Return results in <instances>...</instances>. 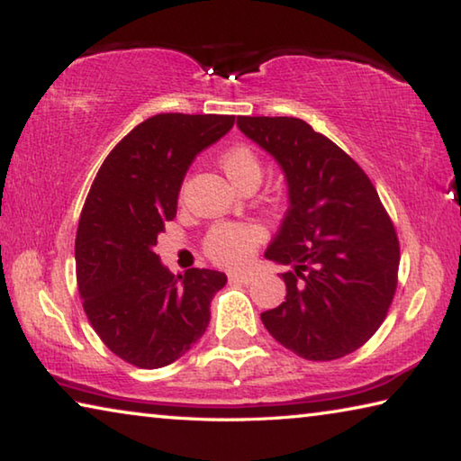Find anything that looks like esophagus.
<instances>
[{"label": "esophagus", "instance_id": "obj_1", "mask_svg": "<svg viewBox=\"0 0 461 461\" xmlns=\"http://www.w3.org/2000/svg\"><path fill=\"white\" fill-rule=\"evenodd\" d=\"M230 280H231V283L248 285V283H252V280H254V275H252V272H230Z\"/></svg>", "mask_w": 461, "mask_h": 461}]
</instances>
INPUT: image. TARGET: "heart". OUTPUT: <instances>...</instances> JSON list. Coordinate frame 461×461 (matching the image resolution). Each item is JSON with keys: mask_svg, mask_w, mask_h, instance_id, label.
<instances>
[{"mask_svg": "<svg viewBox=\"0 0 461 461\" xmlns=\"http://www.w3.org/2000/svg\"><path fill=\"white\" fill-rule=\"evenodd\" d=\"M221 168L230 181L240 186L248 181L260 183L262 165L249 148L238 146L221 156ZM262 240V230L249 223H220L213 225L205 236V252L209 258L225 264V267H240L252 258L254 248Z\"/></svg>", "mask_w": 461, "mask_h": 461, "instance_id": "1", "label": "heart"}]
</instances>
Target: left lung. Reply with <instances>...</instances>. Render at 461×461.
<instances>
[{"instance_id":"left-lung-1","label":"left lung","mask_w":461,"mask_h":461,"mask_svg":"<svg viewBox=\"0 0 461 461\" xmlns=\"http://www.w3.org/2000/svg\"><path fill=\"white\" fill-rule=\"evenodd\" d=\"M238 128L278 162L288 209L267 260L286 264V296L260 315L305 360H338L384 321L396 291L399 238L364 170L296 118L240 115Z\"/></svg>"}]
</instances>
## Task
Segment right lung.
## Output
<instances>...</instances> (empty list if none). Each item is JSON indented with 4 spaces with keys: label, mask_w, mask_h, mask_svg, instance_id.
<instances>
[{
    "label": "right lung",
    "mask_w": 461,
    "mask_h": 461,
    "mask_svg": "<svg viewBox=\"0 0 461 461\" xmlns=\"http://www.w3.org/2000/svg\"><path fill=\"white\" fill-rule=\"evenodd\" d=\"M233 126V115L158 113L107 154L75 240L77 283L93 330L138 368L173 364L205 333L223 272L175 276L154 252L194 156Z\"/></svg>",
    "instance_id": "obj_1"
}]
</instances>
